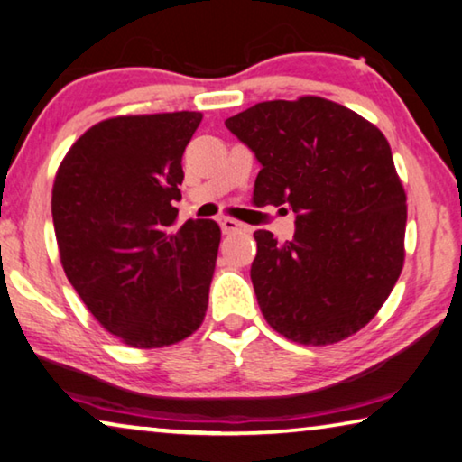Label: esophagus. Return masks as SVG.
Wrapping results in <instances>:
<instances>
[{
	"instance_id": "esophagus-1",
	"label": "esophagus",
	"mask_w": 462,
	"mask_h": 462,
	"mask_svg": "<svg viewBox=\"0 0 462 462\" xmlns=\"http://www.w3.org/2000/svg\"><path fill=\"white\" fill-rule=\"evenodd\" d=\"M219 226H222V232L224 234H236V232H251V228L243 222H238V219H232V217H222L219 219Z\"/></svg>"
}]
</instances>
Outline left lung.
Wrapping results in <instances>:
<instances>
[{
    "mask_svg": "<svg viewBox=\"0 0 462 462\" xmlns=\"http://www.w3.org/2000/svg\"><path fill=\"white\" fill-rule=\"evenodd\" d=\"M226 128L261 163L253 197L297 216L286 243L254 232L251 280L263 318L313 346L359 332L404 263L407 195L382 130L311 95L257 103Z\"/></svg>",
    "mask_w": 462,
    "mask_h": 462,
    "instance_id": "8db88e82",
    "label": "left lung"
}]
</instances>
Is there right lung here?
I'll return each instance as SVG.
<instances>
[{
  "instance_id": "right-lung-1",
  "label": "right lung",
  "mask_w": 462,
  "mask_h": 462,
  "mask_svg": "<svg viewBox=\"0 0 462 462\" xmlns=\"http://www.w3.org/2000/svg\"><path fill=\"white\" fill-rule=\"evenodd\" d=\"M203 114L118 116L87 130L55 174L53 228L64 272L103 328L134 348L201 326L219 249L213 219L176 230L182 153Z\"/></svg>"
}]
</instances>
